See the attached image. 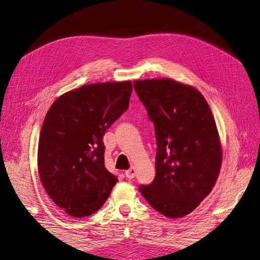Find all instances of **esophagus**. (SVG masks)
<instances>
[{"label": "esophagus", "mask_w": 260, "mask_h": 260, "mask_svg": "<svg viewBox=\"0 0 260 260\" xmlns=\"http://www.w3.org/2000/svg\"><path fill=\"white\" fill-rule=\"evenodd\" d=\"M135 175H136V170L134 168H132L129 170L125 171V176H126V178L133 179V178H135Z\"/></svg>", "instance_id": "34e87169"}]
</instances>
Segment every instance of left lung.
<instances>
[{
    "label": "left lung",
    "mask_w": 260,
    "mask_h": 260,
    "mask_svg": "<svg viewBox=\"0 0 260 260\" xmlns=\"http://www.w3.org/2000/svg\"><path fill=\"white\" fill-rule=\"evenodd\" d=\"M134 89L154 123L155 179L140 192L159 213L182 218L206 198L218 179L222 150L202 93L173 79L135 80Z\"/></svg>",
    "instance_id": "1"
}]
</instances>
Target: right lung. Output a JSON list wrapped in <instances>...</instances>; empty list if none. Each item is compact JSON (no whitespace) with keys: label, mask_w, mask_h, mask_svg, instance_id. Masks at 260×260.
I'll use <instances>...</instances> for the list:
<instances>
[{"label":"right lung","mask_w":260,"mask_h":260,"mask_svg":"<svg viewBox=\"0 0 260 260\" xmlns=\"http://www.w3.org/2000/svg\"><path fill=\"white\" fill-rule=\"evenodd\" d=\"M131 81L85 85L58 97L43 120L38 170L52 201L75 218L95 213L117 178L104 164L103 137L128 108Z\"/></svg>","instance_id":"obj_1"}]
</instances>
